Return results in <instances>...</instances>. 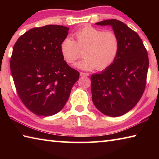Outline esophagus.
I'll return each instance as SVG.
<instances>
[{"mask_svg":"<svg viewBox=\"0 0 159 159\" xmlns=\"http://www.w3.org/2000/svg\"><path fill=\"white\" fill-rule=\"evenodd\" d=\"M80 76H83V77L88 76H89V74H88V73H83V72H80Z\"/></svg>","mask_w":159,"mask_h":159,"instance_id":"esophagus-1","label":"esophagus"}]
</instances>
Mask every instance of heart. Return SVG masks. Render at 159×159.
Returning <instances> with one entry per match:
<instances>
[{"mask_svg": "<svg viewBox=\"0 0 159 159\" xmlns=\"http://www.w3.org/2000/svg\"><path fill=\"white\" fill-rule=\"evenodd\" d=\"M76 41L66 37L60 45V52L67 63L72 64L81 56L85 58L75 64L76 68L92 70L106 69L114 62L119 51V40L115 32L85 26L74 34Z\"/></svg>", "mask_w": 159, "mask_h": 159, "instance_id": "b5f03b06", "label": "heart"}]
</instances>
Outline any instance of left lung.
Returning <instances> with one entry per match:
<instances>
[{"mask_svg":"<svg viewBox=\"0 0 159 159\" xmlns=\"http://www.w3.org/2000/svg\"><path fill=\"white\" fill-rule=\"evenodd\" d=\"M95 25L111 26L119 40V51L111 65L91 76L92 99L103 114L120 116L133 109L144 93L147 52L138 34L122 21L114 19Z\"/></svg>","mask_w":159,"mask_h":159,"instance_id":"obj_1","label":"left lung"}]
</instances>
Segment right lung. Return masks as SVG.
I'll return each instance as SVG.
<instances>
[{
	"label": "right lung",
	"mask_w": 159,
	"mask_h": 159,
	"mask_svg": "<svg viewBox=\"0 0 159 159\" xmlns=\"http://www.w3.org/2000/svg\"><path fill=\"white\" fill-rule=\"evenodd\" d=\"M69 29L60 25L31 29L13 47L10 70L16 90L26 108L38 116L60 111L79 79L60 50Z\"/></svg>",
	"instance_id": "obj_1"
}]
</instances>
